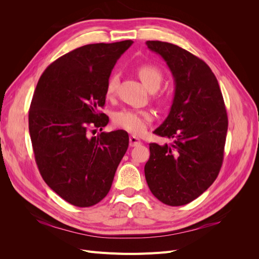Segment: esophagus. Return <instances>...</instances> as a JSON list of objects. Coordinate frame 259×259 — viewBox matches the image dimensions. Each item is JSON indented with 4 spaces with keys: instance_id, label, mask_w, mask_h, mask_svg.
Returning <instances> with one entry per match:
<instances>
[{
    "instance_id": "obj_1",
    "label": "esophagus",
    "mask_w": 259,
    "mask_h": 259,
    "mask_svg": "<svg viewBox=\"0 0 259 259\" xmlns=\"http://www.w3.org/2000/svg\"><path fill=\"white\" fill-rule=\"evenodd\" d=\"M142 140H140L138 137L136 136H131L130 137V146L131 147H137L142 145Z\"/></svg>"
}]
</instances>
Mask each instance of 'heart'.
<instances>
[{
	"instance_id": "1",
	"label": "heart",
	"mask_w": 259,
	"mask_h": 259,
	"mask_svg": "<svg viewBox=\"0 0 259 259\" xmlns=\"http://www.w3.org/2000/svg\"><path fill=\"white\" fill-rule=\"evenodd\" d=\"M139 79L147 86L149 90L158 89L163 74L159 68L151 65H143L137 70ZM117 84H119V76L112 74L109 77L106 95L107 97H112L115 92ZM153 120V113L149 110H133V109H125V110L116 112L113 116V122L117 126L127 131L134 135H142L146 132L149 123Z\"/></svg>"
}]
</instances>
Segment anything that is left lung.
Instances as JSON below:
<instances>
[{
	"label": "left lung",
	"instance_id": "obj_1",
	"mask_svg": "<svg viewBox=\"0 0 259 259\" xmlns=\"http://www.w3.org/2000/svg\"><path fill=\"white\" fill-rule=\"evenodd\" d=\"M174 77L169 113L153 133L173 144H150L145 176L154 197L170 206L197 199L215 182L224 160L228 116L215 74L202 59L177 45L147 41Z\"/></svg>",
	"mask_w": 259,
	"mask_h": 259
}]
</instances>
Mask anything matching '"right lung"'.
<instances>
[{"label": "right lung", "mask_w": 259, "mask_h": 259, "mask_svg": "<svg viewBox=\"0 0 259 259\" xmlns=\"http://www.w3.org/2000/svg\"><path fill=\"white\" fill-rule=\"evenodd\" d=\"M133 43L84 45L55 60L35 88L29 110L35 162L51 189L74 206L106 197L128 148L125 131L90 137V127L103 131L108 124L97 109L105 106L114 65Z\"/></svg>", "instance_id": "right-lung-1"}]
</instances>
